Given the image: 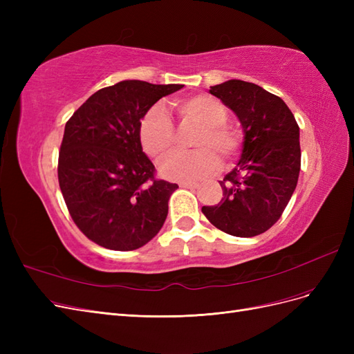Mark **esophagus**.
I'll list each match as a JSON object with an SVG mask.
<instances>
[{
	"instance_id": "obj_1",
	"label": "esophagus",
	"mask_w": 354,
	"mask_h": 354,
	"mask_svg": "<svg viewBox=\"0 0 354 354\" xmlns=\"http://www.w3.org/2000/svg\"><path fill=\"white\" fill-rule=\"evenodd\" d=\"M180 187L198 189V187H199V183H196V181H180Z\"/></svg>"
}]
</instances>
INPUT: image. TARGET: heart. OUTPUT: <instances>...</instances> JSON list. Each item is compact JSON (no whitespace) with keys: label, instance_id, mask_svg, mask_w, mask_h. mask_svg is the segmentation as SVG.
Masks as SVG:
<instances>
[{"label":"heart","instance_id":"b5f03b06","mask_svg":"<svg viewBox=\"0 0 354 354\" xmlns=\"http://www.w3.org/2000/svg\"><path fill=\"white\" fill-rule=\"evenodd\" d=\"M186 120L201 125L192 152H174L159 165L160 174L169 180L195 181L216 173L220 158L230 160L242 151L245 136L241 128L227 124V109L209 94H195L177 102ZM142 147L155 159L164 158L176 143V128L169 115L160 106H152L138 127Z\"/></svg>","mask_w":354,"mask_h":354}]
</instances>
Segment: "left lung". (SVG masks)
Segmentation results:
<instances>
[{
	"label": "left lung",
	"instance_id": "8db88e82",
	"mask_svg": "<svg viewBox=\"0 0 354 354\" xmlns=\"http://www.w3.org/2000/svg\"><path fill=\"white\" fill-rule=\"evenodd\" d=\"M209 93L236 113L245 140L238 167L220 181L221 201L202 212L232 236H257L281 218L297 187L299 128L285 102L260 85L230 80Z\"/></svg>",
	"mask_w": 354,
	"mask_h": 354
}]
</instances>
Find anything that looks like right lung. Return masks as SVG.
<instances>
[{
    "label": "right lung",
    "mask_w": 354,
    "mask_h": 354,
    "mask_svg": "<svg viewBox=\"0 0 354 354\" xmlns=\"http://www.w3.org/2000/svg\"><path fill=\"white\" fill-rule=\"evenodd\" d=\"M180 88L121 81L95 91L66 122L59 186L73 223L103 248L137 250L162 227L168 199L178 186L156 178L138 127L160 97Z\"/></svg>",
    "instance_id": "obj_1"
}]
</instances>
